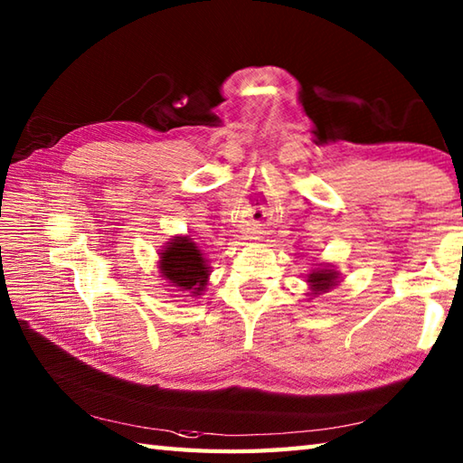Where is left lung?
Wrapping results in <instances>:
<instances>
[{
    "label": "left lung",
    "instance_id": "obj_1",
    "mask_svg": "<svg viewBox=\"0 0 463 463\" xmlns=\"http://www.w3.org/2000/svg\"><path fill=\"white\" fill-rule=\"evenodd\" d=\"M308 282H310V287H312L314 294L326 292L330 287H334V284H336V272L326 270V269L317 270V272L310 274Z\"/></svg>",
    "mask_w": 463,
    "mask_h": 463
}]
</instances>
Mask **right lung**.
<instances>
[{"label": "right lung", "instance_id": "1", "mask_svg": "<svg viewBox=\"0 0 463 463\" xmlns=\"http://www.w3.org/2000/svg\"><path fill=\"white\" fill-rule=\"evenodd\" d=\"M161 272L163 277L173 282V287L184 292H193L194 297L203 292L206 279H209V267L203 259L201 250L189 239L176 237L169 242L166 250L161 252Z\"/></svg>", "mask_w": 463, "mask_h": 463}]
</instances>
